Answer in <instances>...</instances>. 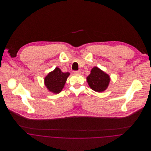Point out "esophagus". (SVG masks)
Returning <instances> with one entry per match:
<instances>
[{
  "mask_svg": "<svg viewBox=\"0 0 151 151\" xmlns=\"http://www.w3.org/2000/svg\"><path fill=\"white\" fill-rule=\"evenodd\" d=\"M74 74H81V71L80 70H78V71H74Z\"/></svg>",
  "mask_w": 151,
  "mask_h": 151,
  "instance_id": "34e87169",
  "label": "esophagus"
}]
</instances>
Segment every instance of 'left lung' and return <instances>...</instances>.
Wrapping results in <instances>:
<instances>
[{
	"instance_id": "1",
	"label": "left lung",
	"mask_w": 151,
	"mask_h": 151,
	"mask_svg": "<svg viewBox=\"0 0 151 151\" xmlns=\"http://www.w3.org/2000/svg\"><path fill=\"white\" fill-rule=\"evenodd\" d=\"M86 81L92 90L102 92L108 88L110 78L105 71L98 67H94L92 68L90 74L86 77Z\"/></svg>"
}]
</instances>
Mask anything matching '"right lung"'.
<instances>
[{
	"label": "right lung",
	"instance_id": "add662e5",
	"mask_svg": "<svg viewBox=\"0 0 151 151\" xmlns=\"http://www.w3.org/2000/svg\"><path fill=\"white\" fill-rule=\"evenodd\" d=\"M70 73H63L60 68L56 67L44 78V84L49 91L57 94L60 93L65 86Z\"/></svg>",
	"mask_w": 151,
	"mask_h": 151
}]
</instances>
